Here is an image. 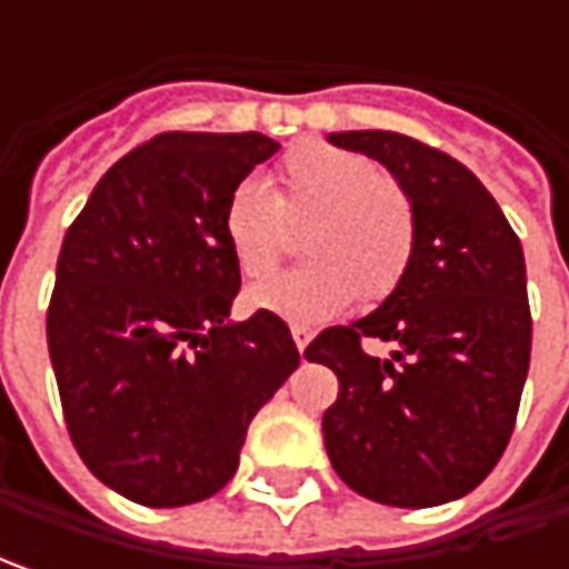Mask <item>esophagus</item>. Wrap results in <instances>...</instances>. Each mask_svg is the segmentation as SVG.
<instances>
[{"instance_id":"1","label":"esophagus","mask_w":569,"mask_h":569,"mask_svg":"<svg viewBox=\"0 0 569 569\" xmlns=\"http://www.w3.org/2000/svg\"><path fill=\"white\" fill-rule=\"evenodd\" d=\"M291 339H295L297 351H303L310 339H313V329H307V326H291Z\"/></svg>"}]
</instances>
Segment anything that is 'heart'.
Listing matches in <instances>:
<instances>
[{
    "label": "heart",
    "instance_id": "obj_1",
    "mask_svg": "<svg viewBox=\"0 0 569 569\" xmlns=\"http://www.w3.org/2000/svg\"><path fill=\"white\" fill-rule=\"evenodd\" d=\"M278 192L259 177L230 189L221 230L237 269L262 278L284 250V218H310L300 237L303 266L247 291L252 310L297 326L345 313L355 297L380 303L411 266L418 218L399 180L358 151L303 142L278 164Z\"/></svg>",
    "mask_w": 569,
    "mask_h": 569
}]
</instances>
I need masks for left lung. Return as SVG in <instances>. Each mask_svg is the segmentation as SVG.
I'll return each mask as SVG.
<instances>
[{
    "label": "left lung",
    "instance_id": "left-lung-1",
    "mask_svg": "<svg viewBox=\"0 0 569 569\" xmlns=\"http://www.w3.org/2000/svg\"><path fill=\"white\" fill-rule=\"evenodd\" d=\"M380 161L411 196L418 237L399 288L373 313L319 332L307 361L339 377L322 440L339 478L386 507H437L497 466L529 373L532 317L519 237L481 180L399 132H329ZM368 338L392 340L370 359Z\"/></svg>",
    "mask_w": 569,
    "mask_h": 569
}]
</instances>
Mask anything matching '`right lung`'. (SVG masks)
Instances as JSON below:
<instances>
[{"label":"right lung","mask_w":569,"mask_h":569,"mask_svg":"<svg viewBox=\"0 0 569 569\" xmlns=\"http://www.w3.org/2000/svg\"><path fill=\"white\" fill-rule=\"evenodd\" d=\"M262 132H164L110 167L66 230L47 345L69 437L107 488L187 507L240 466L256 411L300 363L272 313L230 319L221 214L269 161Z\"/></svg>","instance_id":"1"}]
</instances>
